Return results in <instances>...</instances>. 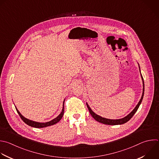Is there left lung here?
I'll list each match as a JSON object with an SVG mask.
<instances>
[{"label": "left lung", "mask_w": 159, "mask_h": 159, "mask_svg": "<svg viewBox=\"0 0 159 159\" xmlns=\"http://www.w3.org/2000/svg\"><path fill=\"white\" fill-rule=\"evenodd\" d=\"M139 70L140 72V66H139ZM140 75H141V78H142V83H143V91H142V97H141V98L140 100H139V103H137V105L135 106V107L134 109V110L129 114H128L127 116H125V117L124 118H122V119H106V118H104V117H102L97 114H96L93 111H92V110L90 109V107H89V105L87 103H86L87 104V108L89 109V111L90 112V114H91V116H92V117L95 120H97V122H100V123H102V124H106V125H122V124H124L126 122H127L135 114V112H137V111L138 110L140 105L142 101V99H143V94H144V82H143V79L142 77V75L141 74V72H140Z\"/></svg>", "instance_id": "8db88e82"}]
</instances>
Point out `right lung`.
Returning a JSON list of instances; mask_svg holds the SVG:
<instances>
[{
	"label": "right lung",
	"mask_w": 159,
	"mask_h": 159,
	"mask_svg": "<svg viewBox=\"0 0 159 159\" xmlns=\"http://www.w3.org/2000/svg\"><path fill=\"white\" fill-rule=\"evenodd\" d=\"M66 99V98H65ZM65 99L64 100V102H63V107H62V111L61 112V114L57 117H56L55 119H54L53 120L49 121V122H35V121H33V120H29L25 117H24L20 113V112L18 111V109H17V107H16V111L17 112V113L19 114V116L20 117V118L22 119V120L26 124H27L29 126H31L32 127H35V128H43V127H48V126H51V125H54L56 124H57V122H59L61 119L63 117V115H64V102H65Z\"/></svg>",
	"instance_id": "obj_1"
}]
</instances>
